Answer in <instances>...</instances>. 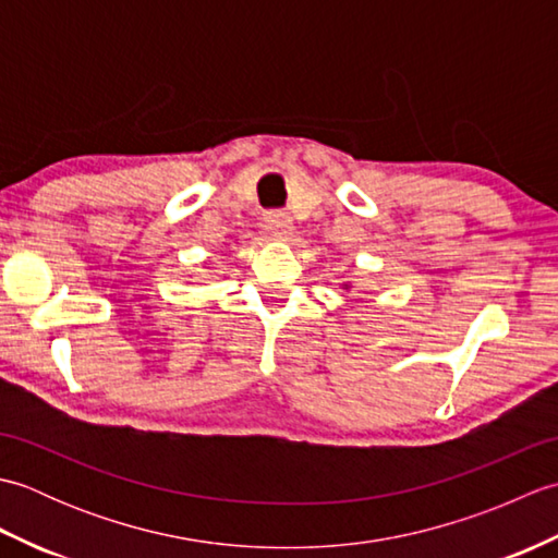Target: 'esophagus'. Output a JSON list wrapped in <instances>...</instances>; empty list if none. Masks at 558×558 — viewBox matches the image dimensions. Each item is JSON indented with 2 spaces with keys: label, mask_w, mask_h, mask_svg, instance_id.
Masks as SVG:
<instances>
[{
  "label": "esophagus",
  "mask_w": 558,
  "mask_h": 558,
  "mask_svg": "<svg viewBox=\"0 0 558 558\" xmlns=\"http://www.w3.org/2000/svg\"><path fill=\"white\" fill-rule=\"evenodd\" d=\"M266 225L276 234H286L292 228V218L286 210H270L266 216Z\"/></svg>",
  "instance_id": "1"
}]
</instances>
